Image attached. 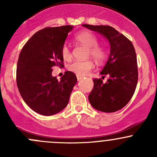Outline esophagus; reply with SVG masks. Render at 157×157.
Listing matches in <instances>:
<instances>
[{
  "mask_svg": "<svg viewBox=\"0 0 157 157\" xmlns=\"http://www.w3.org/2000/svg\"><path fill=\"white\" fill-rule=\"evenodd\" d=\"M77 80H78V81H80V80H81L82 79H83V77H80V76H77Z\"/></svg>",
  "mask_w": 157,
  "mask_h": 157,
  "instance_id": "obj_1",
  "label": "esophagus"
}]
</instances>
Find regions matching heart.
Wrapping results in <instances>:
<instances>
[{
  "instance_id": "obj_1",
  "label": "heart",
  "mask_w": 157,
  "mask_h": 157,
  "mask_svg": "<svg viewBox=\"0 0 157 157\" xmlns=\"http://www.w3.org/2000/svg\"><path fill=\"white\" fill-rule=\"evenodd\" d=\"M76 40L79 43L82 44L86 48H88V56L93 58L97 62H102L105 58V51L103 48L97 45L98 40L96 36L90 32L84 31L79 33L76 36ZM61 55L62 58L66 61H68L71 58V53L70 49L66 45L61 48ZM94 67L93 61H74L68 66V70L71 72L74 73L76 75L80 77H84L89 74L90 71Z\"/></svg>"
}]
</instances>
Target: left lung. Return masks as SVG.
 I'll return each instance as SVG.
<instances>
[{"label": "left lung", "mask_w": 157, "mask_h": 157, "mask_svg": "<svg viewBox=\"0 0 157 157\" xmlns=\"http://www.w3.org/2000/svg\"><path fill=\"white\" fill-rule=\"evenodd\" d=\"M99 33L109 41L110 53L101 75L109 76L106 83L93 79V88L89 101L95 109L115 112L128 103L134 95L138 80L137 57L134 45L124 35L109 26L82 25Z\"/></svg>", "instance_id": "8db88e82"}]
</instances>
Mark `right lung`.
I'll return each instance as SVG.
<instances>
[{"mask_svg":"<svg viewBox=\"0 0 157 157\" xmlns=\"http://www.w3.org/2000/svg\"><path fill=\"white\" fill-rule=\"evenodd\" d=\"M74 26L47 27L35 33L19 55L17 84L24 102L34 112L53 115L67 106L77 79L66 71L61 80L52 74V67L63 66L61 48Z\"/></svg>","mask_w":157,"mask_h":157,"instance_id":"1","label":"right lung"}]
</instances>
